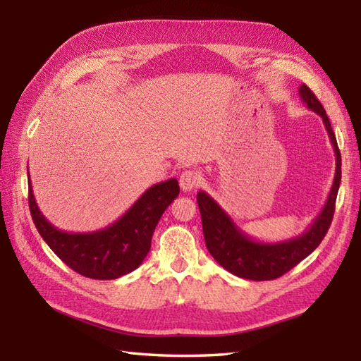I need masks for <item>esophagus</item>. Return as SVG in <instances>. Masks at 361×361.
<instances>
[{
	"label": "esophagus",
	"mask_w": 361,
	"mask_h": 361,
	"mask_svg": "<svg viewBox=\"0 0 361 361\" xmlns=\"http://www.w3.org/2000/svg\"><path fill=\"white\" fill-rule=\"evenodd\" d=\"M198 183H200V175L194 171H185L180 175V186L185 192L195 189Z\"/></svg>",
	"instance_id": "esophagus-1"
}]
</instances>
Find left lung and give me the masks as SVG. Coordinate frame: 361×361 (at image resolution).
<instances>
[{"mask_svg": "<svg viewBox=\"0 0 361 361\" xmlns=\"http://www.w3.org/2000/svg\"><path fill=\"white\" fill-rule=\"evenodd\" d=\"M299 97L309 110L315 111L323 119L335 152V176L331 192L324 208L302 234L282 242L255 240L234 224L231 216H228V212L209 194L204 190L197 194L206 248L225 270L243 279L271 281L279 278L318 247L332 224L335 200L341 181V153L324 106L304 83L299 87Z\"/></svg>", "mask_w": 361, "mask_h": 361, "instance_id": "left-lung-1", "label": "left lung"}]
</instances>
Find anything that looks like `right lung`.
I'll return each instance as SVG.
<instances>
[{
	"mask_svg": "<svg viewBox=\"0 0 361 361\" xmlns=\"http://www.w3.org/2000/svg\"><path fill=\"white\" fill-rule=\"evenodd\" d=\"M27 180L30 216L43 240L74 271L99 281L118 279L142 264L161 216L180 194L175 178L161 181L145 190L124 216L106 228L93 233H66L43 216L29 172Z\"/></svg>",
	"mask_w": 361,
	"mask_h": 361,
	"instance_id": "right-lung-1",
	"label": "right lung"
}]
</instances>
